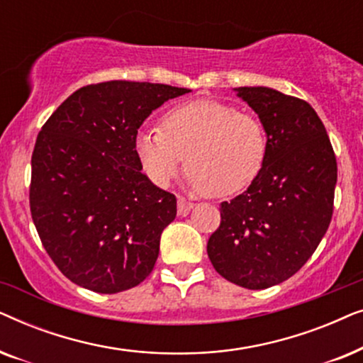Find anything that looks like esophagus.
Listing matches in <instances>:
<instances>
[{
	"instance_id": "esophagus-1",
	"label": "esophagus",
	"mask_w": 363,
	"mask_h": 363,
	"mask_svg": "<svg viewBox=\"0 0 363 363\" xmlns=\"http://www.w3.org/2000/svg\"><path fill=\"white\" fill-rule=\"evenodd\" d=\"M193 208V203L185 200V198H178V215L186 216L188 211Z\"/></svg>"
}]
</instances>
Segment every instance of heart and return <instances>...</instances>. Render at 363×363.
<instances>
[{
  "mask_svg": "<svg viewBox=\"0 0 363 363\" xmlns=\"http://www.w3.org/2000/svg\"><path fill=\"white\" fill-rule=\"evenodd\" d=\"M267 150L259 118L211 99L177 106L162 128H142L135 137L138 162L157 186L170 185L186 155L191 190L221 196L246 190L261 175Z\"/></svg>",
  "mask_w": 363,
  "mask_h": 363,
  "instance_id": "1",
  "label": "heart"
}]
</instances>
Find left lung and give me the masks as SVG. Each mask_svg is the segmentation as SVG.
<instances>
[{"label": "left lung", "mask_w": 363, "mask_h": 363, "mask_svg": "<svg viewBox=\"0 0 363 363\" xmlns=\"http://www.w3.org/2000/svg\"><path fill=\"white\" fill-rule=\"evenodd\" d=\"M267 132L261 175L221 203V225L208 240L220 274L246 289H266L296 274L332 220L337 162L325 127L306 101L271 87H236Z\"/></svg>", "instance_id": "left-lung-1"}]
</instances>
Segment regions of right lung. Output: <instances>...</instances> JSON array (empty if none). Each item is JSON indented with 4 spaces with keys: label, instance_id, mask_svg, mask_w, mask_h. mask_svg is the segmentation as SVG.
Masks as SVG:
<instances>
[{
    "label": "right lung",
    "instance_id": "right-lung-1",
    "mask_svg": "<svg viewBox=\"0 0 363 363\" xmlns=\"http://www.w3.org/2000/svg\"><path fill=\"white\" fill-rule=\"evenodd\" d=\"M188 92L152 82L94 84L43 125L29 205L44 250L74 284L117 294L152 272L177 198L140 172L135 137L152 111Z\"/></svg>",
    "mask_w": 363,
    "mask_h": 363
}]
</instances>
